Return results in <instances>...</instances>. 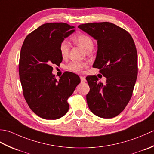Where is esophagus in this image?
<instances>
[{
    "instance_id": "obj_1",
    "label": "esophagus",
    "mask_w": 154,
    "mask_h": 154,
    "mask_svg": "<svg viewBox=\"0 0 154 154\" xmlns=\"http://www.w3.org/2000/svg\"><path fill=\"white\" fill-rule=\"evenodd\" d=\"M80 79H81V82H85V81H86V79H85V77H80Z\"/></svg>"
}]
</instances>
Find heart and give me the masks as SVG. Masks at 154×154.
I'll list each match as a JSON object with an SVG mask.
<instances>
[{"label":"heart","instance_id":"heart-1","mask_svg":"<svg viewBox=\"0 0 154 154\" xmlns=\"http://www.w3.org/2000/svg\"><path fill=\"white\" fill-rule=\"evenodd\" d=\"M73 40L85 51L93 50L94 43L92 38L89 35L87 34H80L77 35ZM69 50V42L67 40L62 41L60 45V51L61 56L63 57H66L68 55ZM86 66L87 64L84 62L72 61L67 65V69L72 72H74V73H81Z\"/></svg>","mask_w":154,"mask_h":154}]
</instances>
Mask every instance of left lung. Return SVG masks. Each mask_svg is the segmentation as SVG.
<instances>
[{
    "mask_svg": "<svg viewBox=\"0 0 154 154\" xmlns=\"http://www.w3.org/2000/svg\"><path fill=\"white\" fill-rule=\"evenodd\" d=\"M78 28L97 40L93 67L106 78L99 82L95 75L86 79L90 87L88 106L94 114L111 119L122 112L131 99L138 75V54L133 39L124 29L110 22L80 24Z\"/></svg>",
    "mask_w": 154,
    "mask_h": 154,
    "instance_id": "1",
    "label": "left lung"
}]
</instances>
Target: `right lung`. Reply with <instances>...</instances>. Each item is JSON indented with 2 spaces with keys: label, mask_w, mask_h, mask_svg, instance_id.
<instances>
[{
  "label": "right lung",
  "mask_w": 154,
  "mask_h": 154,
  "mask_svg": "<svg viewBox=\"0 0 154 154\" xmlns=\"http://www.w3.org/2000/svg\"><path fill=\"white\" fill-rule=\"evenodd\" d=\"M63 22L47 23L29 34L23 42L19 60V76L23 95L29 107L42 119L55 120L69 110L67 99L81 82L77 75L65 72L57 81L52 65L63 60L60 45L74 32Z\"/></svg>",
  "instance_id": "1"
}]
</instances>
